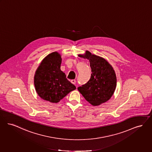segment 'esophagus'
<instances>
[{
	"label": "esophagus",
	"mask_w": 152,
	"mask_h": 152,
	"mask_svg": "<svg viewBox=\"0 0 152 152\" xmlns=\"http://www.w3.org/2000/svg\"><path fill=\"white\" fill-rule=\"evenodd\" d=\"M76 80H71V83H72V84H76Z\"/></svg>",
	"instance_id": "34e87169"
}]
</instances>
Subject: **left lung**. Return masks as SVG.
Wrapping results in <instances>:
<instances>
[{
	"instance_id": "8db88e82",
	"label": "left lung",
	"mask_w": 152,
	"mask_h": 152,
	"mask_svg": "<svg viewBox=\"0 0 152 152\" xmlns=\"http://www.w3.org/2000/svg\"><path fill=\"white\" fill-rule=\"evenodd\" d=\"M88 59L91 67V77L84 85L77 88L85 99L93 106L104 103L112 97L115 90L116 77L113 67L102 58L86 51L79 55Z\"/></svg>"
}]
</instances>
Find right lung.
I'll list each match as a JSON object with an SVG mask.
<instances>
[{
    "label": "right lung",
    "mask_w": 152,
    "mask_h": 152,
    "mask_svg": "<svg viewBox=\"0 0 152 152\" xmlns=\"http://www.w3.org/2000/svg\"><path fill=\"white\" fill-rule=\"evenodd\" d=\"M61 55L54 52L45 57L34 76L36 90L40 97L51 103H58L76 86L61 69Z\"/></svg>",
    "instance_id": "right-lung-1"
}]
</instances>
